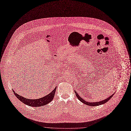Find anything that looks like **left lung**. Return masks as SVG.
Instances as JSON below:
<instances>
[{
    "label": "left lung",
    "instance_id": "obj_1",
    "mask_svg": "<svg viewBox=\"0 0 131 131\" xmlns=\"http://www.w3.org/2000/svg\"><path fill=\"white\" fill-rule=\"evenodd\" d=\"M75 95H76V96L78 97V99L81 102H82L83 103L86 104L87 105H90V106H98V105H101V104H104L106 102H107L108 101L110 100V99L111 97H112V96H113V94H112L111 96H109V97H107L106 99L102 101H100V102H92V103H90V102H87L85 101L84 100H83L80 96L78 93H77L76 91H75Z\"/></svg>",
    "mask_w": 131,
    "mask_h": 131
}]
</instances>
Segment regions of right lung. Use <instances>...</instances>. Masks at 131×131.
<instances>
[{"label":"right lung","mask_w":131,"mask_h":131,"mask_svg":"<svg viewBox=\"0 0 131 131\" xmlns=\"http://www.w3.org/2000/svg\"><path fill=\"white\" fill-rule=\"evenodd\" d=\"M56 88H54V89L52 91V92L48 94V95L44 96L42 98L38 99H35V100H31L25 98L24 97L18 95L17 93H16L14 90L13 93L14 95H15L16 97L18 98L21 102L24 104L29 105L30 106H41L43 105H45L47 104H48L50 102L52 101V100L53 99L54 94L56 92Z\"/></svg>","instance_id":"add662e5"}]
</instances>
